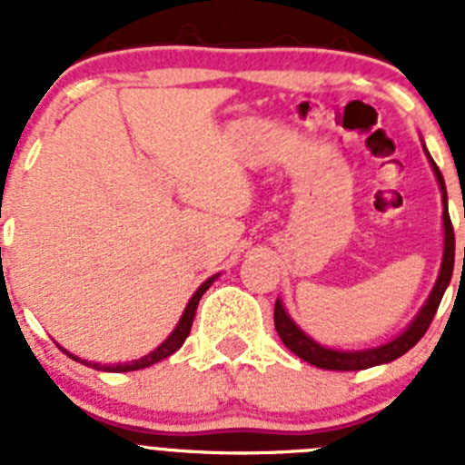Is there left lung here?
Masks as SVG:
<instances>
[{"label": "left lung", "mask_w": 465, "mask_h": 465, "mask_svg": "<svg viewBox=\"0 0 465 465\" xmlns=\"http://www.w3.org/2000/svg\"><path fill=\"white\" fill-rule=\"evenodd\" d=\"M426 155H429V151H426ZM429 160H430V167H433L435 172V179H438L442 191V207H445L442 209L445 246H442L440 274H438V282H435L433 291H430L424 307L419 310V314L414 316L412 323H410V326L398 335V338H393L391 342H386L375 349H363V351H340V349H328L323 347V344L314 342L307 332L300 331V328L295 326L293 319H291V316L286 314V310H283L282 300H277V302H274V328H277L282 342L286 344L295 356H300V359L307 361V363L316 365V368H323V371H365V368H372V365L391 363V361H396L398 356L410 351L419 340L424 338V332L429 331L435 312H438V305H440L442 295H445L447 286H450L451 272H454V228H451L450 212H447L445 179H442L440 170H438V165H435L430 155ZM463 258H465V249H463Z\"/></svg>", "instance_id": "1"}]
</instances>
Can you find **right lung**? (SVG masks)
<instances>
[{"label": "right lung", "instance_id": "right-lung-1", "mask_svg": "<svg viewBox=\"0 0 465 465\" xmlns=\"http://www.w3.org/2000/svg\"><path fill=\"white\" fill-rule=\"evenodd\" d=\"M216 277H219V274H213V277H209L207 282H204L203 286H200V289L195 291V293H193V298L188 300L186 310H183L182 319H179V323H176V328H174V331H172L170 338H167L165 342L160 344L158 349H153L151 354H146V356H143V359L130 361V363H118V365H100V363H88V361H81V363L90 365V368H94V371H102V368H104V371H109V372H130V371H142V368H149V365H153V363H158V361H163V359H167V356H172L176 351V349H179L183 342H186L188 335H191V326H193V319H195L197 302H200V298H203V295L207 293L209 286H212V283L216 282ZM69 356H72L74 361H79L74 354H69Z\"/></svg>", "mask_w": 465, "mask_h": 465}]
</instances>
